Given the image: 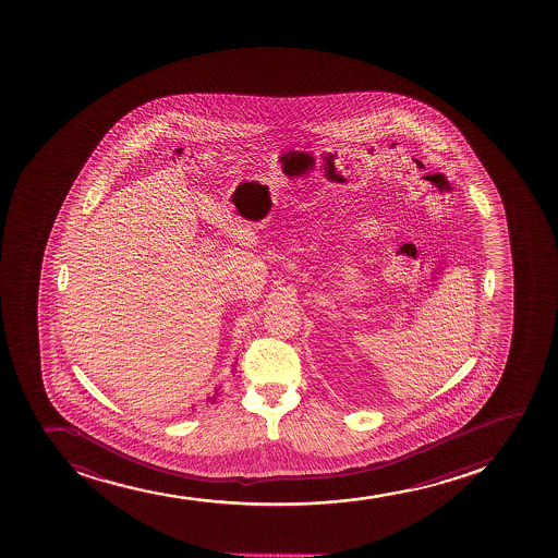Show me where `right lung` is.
Segmentation results:
<instances>
[{
  "mask_svg": "<svg viewBox=\"0 0 558 558\" xmlns=\"http://www.w3.org/2000/svg\"><path fill=\"white\" fill-rule=\"evenodd\" d=\"M215 399H217V395H214V397H211V399H209V401H214L215 402Z\"/></svg>",
  "mask_w": 558,
  "mask_h": 558,
  "instance_id": "add662e5",
  "label": "right lung"
}]
</instances>
